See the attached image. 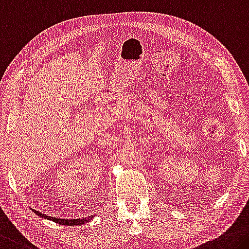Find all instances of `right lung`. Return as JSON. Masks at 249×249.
Instances as JSON below:
<instances>
[{
	"label": "right lung",
	"mask_w": 249,
	"mask_h": 249,
	"mask_svg": "<svg viewBox=\"0 0 249 249\" xmlns=\"http://www.w3.org/2000/svg\"><path fill=\"white\" fill-rule=\"evenodd\" d=\"M36 215H38L39 217H42V218H45V219H51L53 220V222L60 224V225H65V226H75V225H83V224H86L89 220L93 219L94 216H89V217H82V218H77V219H62V218H56V217H51V216H47L45 214H42V213L36 212Z\"/></svg>",
	"instance_id": "obj_1"
}]
</instances>
